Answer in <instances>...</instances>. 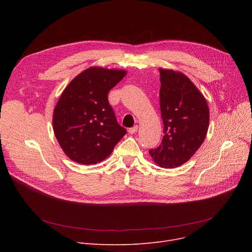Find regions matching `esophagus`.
Here are the masks:
<instances>
[{"mask_svg": "<svg viewBox=\"0 0 252 252\" xmlns=\"http://www.w3.org/2000/svg\"><path fill=\"white\" fill-rule=\"evenodd\" d=\"M138 131V126H133V127H130L129 129H128V133L130 134V135H133V134H136Z\"/></svg>", "mask_w": 252, "mask_h": 252, "instance_id": "obj_1", "label": "esophagus"}]
</instances>
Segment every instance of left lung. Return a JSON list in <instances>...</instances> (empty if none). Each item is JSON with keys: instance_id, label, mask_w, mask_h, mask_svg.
<instances>
[{"instance_id": "left-lung-1", "label": "left lung", "mask_w": 252, "mask_h": 252, "mask_svg": "<svg viewBox=\"0 0 252 252\" xmlns=\"http://www.w3.org/2000/svg\"><path fill=\"white\" fill-rule=\"evenodd\" d=\"M160 111L163 139L151 149L152 160L164 168L186 163L202 145L209 126V109L201 92L188 76L159 68Z\"/></svg>"}]
</instances>
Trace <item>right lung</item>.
<instances>
[{"label":"right lung","instance_id":"obj_1","mask_svg":"<svg viewBox=\"0 0 252 252\" xmlns=\"http://www.w3.org/2000/svg\"><path fill=\"white\" fill-rule=\"evenodd\" d=\"M126 70L93 66L64 89L53 112V129L63 152L81 164H96L113 151L126 129L118 125L108 93Z\"/></svg>","mask_w":252,"mask_h":252}]
</instances>
